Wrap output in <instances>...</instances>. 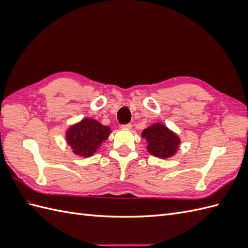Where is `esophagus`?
Here are the masks:
<instances>
[{
    "label": "esophagus",
    "instance_id": "34e87169",
    "mask_svg": "<svg viewBox=\"0 0 248 248\" xmlns=\"http://www.w3.org/2000/svg\"><path fill=\"white\" fill-rule=\"evenodd\" d=\"M131 127H132V125L130 123L122 125V128H125V129H131Z\"/></svg>",
    "mask_w": 248,
    "mask_h": 248
}]
</instances>
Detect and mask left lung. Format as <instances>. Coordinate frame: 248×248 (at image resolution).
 Listing matches in <instances>:
<instances>
[{
    "label": "left lung",
    "mask_w": 248,
    "mask_h": 248,
    "mask_svg": "<svg viewBox=\"0 0 248 248\" xmlns=\"http://www.w3.org/2000/svg\"><path fill=\"white\" fill-rule=\"evenodd\" d=\"M141 137L148 142V152L158 158H170L176 154L180 145L177 134L161 123L149 126L141 132Z\"/></svg>",
    "instance_id": "8db88e82"
}]
</instances>
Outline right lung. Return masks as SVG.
Segmentation results:
<instances>
[{
	"instance_id": "1",
	"label": "right lung",
	"mask_w": 248,
	"mask_h": 248,
	"mask_svg": "<svg viewBox=\"0 0 248 248\" xmlns=\"http://www.w3.org/2000/svg\"><path fill=\"white\" fill-rule=\"evenodd\" d=\"M109 134L108 126H103L94 119L85 118L66 131V140L74 154L90 157L108 140Z\"/></svg>"
}]
</instances>
